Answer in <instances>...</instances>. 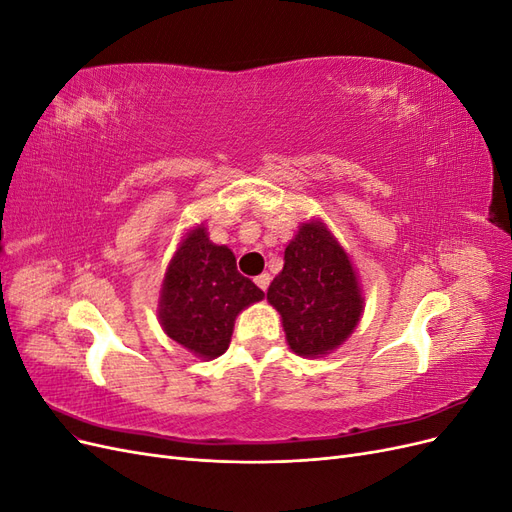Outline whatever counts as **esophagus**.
Wrapping results in <instances>:
<instances>
[{
    "instance_id": "obj_1",
    "label": "esophagus",
    "mask_w": 512,
    "mask_h": 512,
    "mask_svg": "<svg viewBox=\"0 0 512 512\" xmlns=\"http://www.w3.org/2000/svg\"><path fill=\"white\" fill-rule=\"evenodd\" d=\"M254 282H256V286H258L260 290H267L269 284H271V275H269V273H260Z\"/></svg>"
}]
</instances>
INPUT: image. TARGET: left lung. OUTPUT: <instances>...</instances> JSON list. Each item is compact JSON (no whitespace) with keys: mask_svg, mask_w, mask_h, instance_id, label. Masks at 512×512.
I'll return each mask as SVG.
<instances>
[{"mask_svg":"<svg viewBox=\"0 0 512 512\" xmlns=\"http://www.w3.org/2000/svg\"><path fill=\"white\" fill-rule=\"evenodd\" d=\"M288 346L301 356L327 354L354 331L363 299L352 262L320 222H307L286 245L284 269L267 290Z\"/></svg>","mask_w":512,"mask_h":512,"instance_id":"1","label":"left lung"}]
</instances>
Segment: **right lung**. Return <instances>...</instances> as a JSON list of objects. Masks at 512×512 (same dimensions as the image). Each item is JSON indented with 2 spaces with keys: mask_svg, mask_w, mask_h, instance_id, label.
<instances>
[{
  "mask_svg": "<svg viewBox=\"0 0 512 512\" xmlns=\"http://www.w3.org/2000/svg\"><path fill=\"white\" fill-rule=\"evenodd\" d=\"M262 297L265 292L237 271L235 254L226 245L211 243L200 226L181 241L170 260L160 322L177 344L203 359H215L230 344L237 314Z\"/></svg>",
  "mask_w": 512,
  "mask_h": 512,
  "instance_id": "right-lung-1",
  "label": "right lung"
}]
</instances>
